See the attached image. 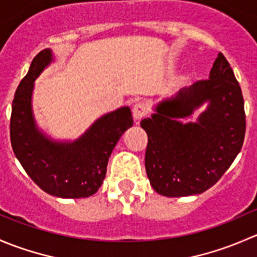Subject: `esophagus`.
<instances>
[{
  "instance_id": "1",
  "label": "esophagus",
  "mask_w": 257,
  "mask_h": 257,
  "mask_svg": "<svg viewBox=\"0 0 257 257\" xmlns=\"http://www.w3.org/2000/svg\"><path fill=\"white\" fill-rule=\"evenodd\" d=\"M147 114H148V108L144 103L139 102V103H136V104H134L133 116H134V120H136L137 123H139V120H141L142 118H144Z\"/></svg>"
}]
</instances>
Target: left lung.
Masks as SVG:
<instances>
[{
  "label": "left lung",
  "mask_w": 257,
  "mask_h": 257,
  "mask_svg": "<svg viewBox=\"0 0 257 257\" xmlns=\"http://www.w3.org/2000/svg\"><path fill=\"white\" fill-rule=\"evenodd\" d=\"M208 102L196 122L181 117ZM148 134L145 170L157 193L169 198L201 194L224 175L245 138L243 98L224 54L219 53L209 79L179 90L141 121Z\"/></svg>",
  "instance_id": "8db88e82"
}]
</instances>
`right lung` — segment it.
Masks as SVG:
<instances>
[{
	"label": "right lung",
	"instance_id": "obj_1",
	"mask_svg": "<svg viewBox=\"0 0 257 257\" xmlns=\"http://www.w3.org/2000/svg\"><path fill=\"white\" fill-rule=\"evenodd\" d=\"M52 61L51 49L41 51L17 87L10 121L12 149L30 178L49 195L88 198L100 188L114 147L133 125L131 108L104 114L76 141H53L37 128L32 112L35 80Z\"/></svg>",
	"mask_w": 257,
	"mask_h": 257
}]
</instances>
